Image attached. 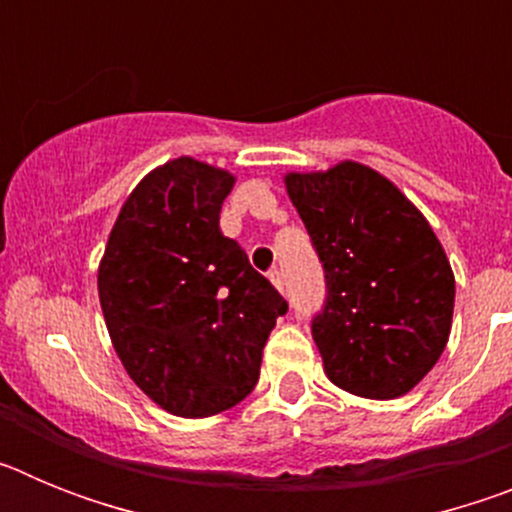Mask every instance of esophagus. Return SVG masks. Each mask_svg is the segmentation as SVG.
<instances>
[{
  "mask_svg": "<svg viewBox=\"0 0 512 512\" xmlns=\"http://www.w3.org/2000/svg\"><path fill=\"white\" fill-rule=\"evenodd\" d=\"M269 279H271V284H274V287L279 289V292H284V274L279 269H271L269 271Z\"/></svg>",
  "mask_w": 512,
  "mask_h": 512,
  "instance_id": "1",
  "label": "esophagus"
}]
</instances>
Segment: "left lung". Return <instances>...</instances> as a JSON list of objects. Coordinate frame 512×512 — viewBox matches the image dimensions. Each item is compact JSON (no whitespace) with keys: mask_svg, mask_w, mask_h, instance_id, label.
I'll use <instances>...</instances> for the list:
<instances>
[{"mask_svg":"<svg viewBox=\"0 0 512 512\" xmlns=\"http://www.w3.org/2000/svg\"><path fill=\"white\" fill-rule=\"evenodd\" d=\"M284 187L325 269L328 300L312 320L325 374L369 400L408 395L451 333L456 282L441 241L387 176L359 161L289 171Z\"/></svg>","mask_w":512,"mask_h":512,"instance_id":"obj_1","label":"left lung"}]
</instances>
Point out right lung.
<instances>
[{
    "mask_svg": "<svg viewBox=\"0 0 512 512\" xmlns=\"http://www.w3.org/2000/svg\"><path fill=\"white\" fill-rule=\"evenodd\" d=\"M235 184L179 156L140 179L99 261L104 323L125 372L158 408L210 418L259 382L266 338L287 302L220 230Z\"/></svg>",
    "mask_w": 512,
    "mask_h": 512,
    "instance_id": "right-lung-1",
    "label": "right lung"
}]
</instances>
